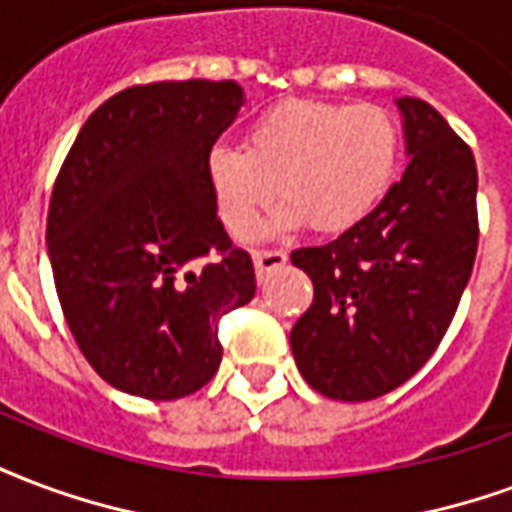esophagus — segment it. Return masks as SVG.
I'll return each mask as SVG.
<instances>
[{"label":"esophagus","mask_w":512,"mask_h":512,"mask_svg":"<svg viewBox=\"0 0 512 512\" xmlns=\"http://www.w3.org/2000/svg\"><path fill=\"white\" fill-rule=\"evenodd\" d=\"M252 260H255L257 279H263L268 271L285 266L287 252H282V249H255V252H252Z\"/></svg>","instance_id":"1"}]
</instances>
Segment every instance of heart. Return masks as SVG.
Returning a JSON list of instances; mask_svg holds the SVG:
<instances>
[{"mask_svg": "<svg viewBox=\"0 0 512 512\" xmlns=\"http://www.w3.org/2000/svg\"><path fill=\"white\" fill-rule=\"evenodd\" d=\"M399 154V121L380 105L282 100L246 127L244 149L214 143L206 151V181L230 233H244L276 192L285 203L263 233L301 222L342 233L388 195Z\"/></svg>", "mask_w": 512, "mask_h": 512, "instance_id": "b5f03b06", "label": "heart"}]
</instances>
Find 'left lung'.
Instances as JSON below:
<instances>
[{
    "mask_svg": "<svg viewBox=\"0 0 512 512\" xmlns=\"http://www.w3.org/2000/svg\"><path fill=\"white\" fill-rule=\"evenodd\" d=\"M407 168L369 217L290 260L314 285L290 331L298 372L339 401L391 393L437 350L478 252V168L429 102L399 97Z\"/></svg>",
    "mask_w": 512,
    "mask_h": 512,
    "instance_id": "left-lung-1",
    "label": "left lung"
}]
</instances>
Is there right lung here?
Returning <instances> with one entry per match:
<instances>
[{"instance_id": "1", "label": "right lung", "mask_w": 512, "mask_h": 512, "mask_svg": "<svg viewBox=\"0 0 512 512\" xmlns=\"http://www.w3.org/2000/svg\"><path fill=\"white\" fill-rule=\"evenodd\" d=\"M236 81H162L86 119L54 184L45 244L83 358L119 391L170 401L219 369V317L255 268L217 219L206 151L236 121Z\"/></svg>"}]
</instances>
